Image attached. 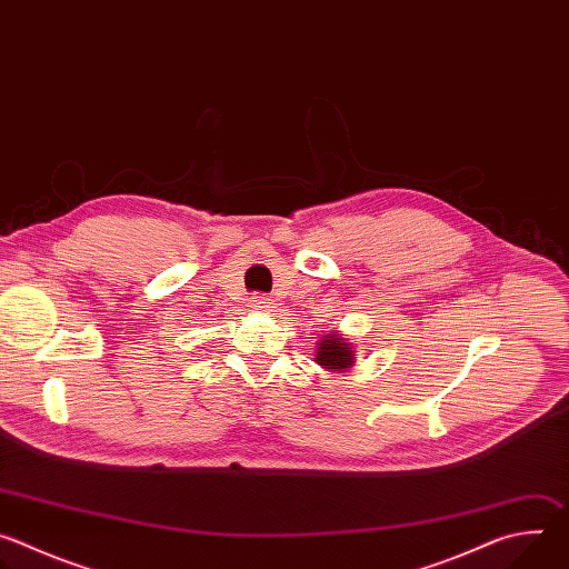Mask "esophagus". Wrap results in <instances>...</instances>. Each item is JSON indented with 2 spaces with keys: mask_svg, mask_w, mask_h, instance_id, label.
<instances>
[{
  "mask_svg": "<svg viewBox=\"0 0 569 569\" xmlns=\"http://www.w3.org/2000/svg\"><path fill=\"white\" fill-rule=\"evenodd\" d=\"M272 308H274V303H272L270 297H261V295L252 297V310H257V312H268V310H272Z\"/></svg>",
  "mask_w": 569,
  "mask_h": 569,
  "instance_id": "34e87169",
  "label": "esophagus"
}]
</instances>
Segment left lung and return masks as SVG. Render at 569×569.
Returning a JSON list of instances; mask_svg holds the SVG:
<instances>
[{"instance_id":"1","label":"left lung","mask_w":569,"mask_h":569,"mask_svg":"<svg viewBox=\"0 0 569 569\" xmlns=\"http://www.w3.org/2000/svg\"><path fill=\"white\" fill-rule=\"evenodd\" d=\"M315 362L333 373H345L353 367L356 362V351H353V342H349L340 331L327 333L317 340V353H315Z\"/></svg>"}]
</instances>
